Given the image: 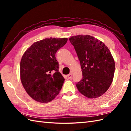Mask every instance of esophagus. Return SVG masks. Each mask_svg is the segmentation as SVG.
Wrapping results in <instances>:
<instances>
[{
  "mask_svg": "<svg viewBox=\"0 0 131 131\" xmlns=\"http://www.w3.org/2000/svg\"><path fill=\"white\" fill-rule=\"evenodd\" d=\"M68 78L69 79H71L72 78V74H70L68 75Z\"/></svg>",
  "mask_w": 131,
  "mask_h": 131,
  "instance_id": "obj_1",
  "label": "esophagus"
}]
</instances>
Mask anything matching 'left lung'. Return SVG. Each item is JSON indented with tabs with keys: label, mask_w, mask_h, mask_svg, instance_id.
I'll return each mask as SVG.
<instances>
[{
	"label": "left lung",
	"mask_w": 131,
	"mask_h": 131,
	"mask_svg": "<svg viewBox=\"0 0 131 131\" xmlns=\"http://www.w3.org/2000/svg\"><path fill=\"white\" fill-rule=\"evenodd\" d=\"M81 65L82 80L77 83L78 90L89 99L99 97L107 91L113 82L115 62L107 47L88 35L69 38Z\"/></svg>",
	"instance_id": "obj_1"
}]
</instances>
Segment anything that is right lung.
<instances>
[{"label":"right lung","instance_id":"obj_1","mask_svg":"<svg viewBox=\"0 0 131 131\" xmlns=\"http://www.w3.org/2000/svg\"><path fill=\"white\" fill-rule=\"evenodd\" d=\"M68 38H46L33 43L22 57L20 78L27 94L41 103L51 101L59 93L65 79L58 71L56 52Z\"/></svg>","mask_w":131,"mask_h":131}]
</instances>
